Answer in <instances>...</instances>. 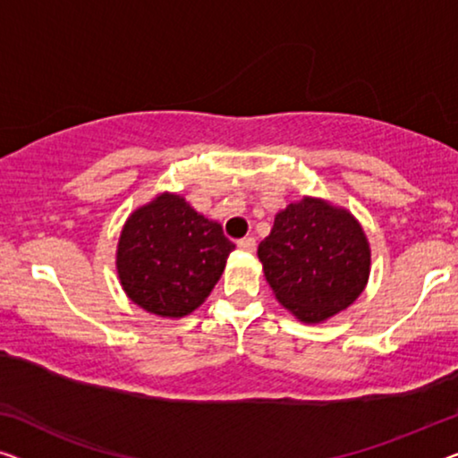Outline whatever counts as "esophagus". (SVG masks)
Masks as SVG:
<instances>
[{"mask_svg": "<svg viewBox=\"0 0 458 458\" xmlns=\"http://www.w3.org/2000/svg\"><path fill=\"white\" fill-rule=\"evenodd\" d=\"M238 249L244 250V252H255V249H257V241H255V238H252V236L241 238V241H238Z\"/></svg>", "mask_w": 458, "mask_h": 458, "instance_id": "obj_1", "label": "esophagus"}]
</instances>
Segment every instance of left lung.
Returning a JSON list of instances; mask_svg holds the SVG:
<instances>
[{
    "mask_svg": "<svg viewBox=\"0 0 458 458\" xmlns=\"http://www.w3.org/2000/svg\"><path fill=\"white\" fill-rule=\"evenodd\" d=\"M277 302L306 325L356 302L370 277V244L350 209L304 195L279 211L257 249Z\"/></svg>",
    "mask_w": 458,
    "mask_h": 458,
    "instance_id": "8db88e82",
    "label": "left lung"
}]
</instances>
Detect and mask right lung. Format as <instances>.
Here are the masks:
<instances>
[{"instance_id":"1","label":"right lung","mask_w":458,"mask_h":458,"mask_svg":"<svg viewBox=\"0 0 458 458\" xmlns=\"http://www.w3.org/2000/svg\"><path fill=\"white\" fill-rule=\"evenodd\" d=\"M234 242L185 197L160 193L123 224L117 244L121 288L133 304L162 318H182L206 302Z\"/></svg>"}]
</instances>
